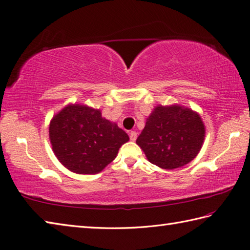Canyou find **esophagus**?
I'll use <instances>...</instances> for the list:
<instances>
[{"label": "esophagus", "mask_w": 250, "mask_h": 250, "mask_svg": "<svg viewBox=\"0 0 250 250\" xmlns=\"http://www.w3.org/2000/svg\"><path fill=\"white\" fill-rule=\"evenodd\" d=\"M129 135H130V140L133 141V142L136 140V138H138V133H136L135 131H131Z\"/></svg>", "instance_id": "esophagus-1"}]
</instances>
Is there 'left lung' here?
Wrapping results in <instances>:
<instances>
[{
    "label": "left lung",
    "instance_id": "8db88e82",
    "mask_svg": "<svg viewBox=\"0 0 250 250\" xmlns=\"http://www.w3.org/2000/svg\"><path fill=\"white\" fill-rule=\"evenodd\" d=\"M206 128L198 112L178 104L158 105L136 140L146 158L161 169L190 163L202 149Z\"/></svg>",
    "mask_w": 250,
    "mask_h": 250
}]
</instances>
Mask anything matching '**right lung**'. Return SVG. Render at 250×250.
Instances as JSON below:
<instances>
[{
	"label": "right lung",
	"mask_w": 250,
	"mask_h": 250,
	"mask_svg": "<svg viewBox=\"0 0 250 250\" xmlns=\"http://www.w3.org/2000/svg\"><path fill=\"white\" fill-rule=\"evenodd\" d=\"M48 136L56 158L78 174L101 172L129 141V135L102 117L100 109L83 104H68L54 115Z\"/></svg>",
	"instance_id": "1"
}]
</instances>
